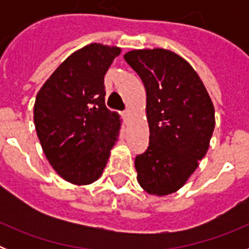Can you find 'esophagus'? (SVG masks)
<instances>
[{"instance_id": "1", "label": "esophagus", "mask_w": 249, "mask_h": 249, "mask_svg": "<svg viewBox=\"0 0 249 249\" xmlns=\"http://www.w3.org/2000/svg\"><path fill=\"white\" fill-rule=\"evenodd\" d=\"M129 116H131V111H124V112H123V117L126 118V120H128Z\"/></svg>"}]
</instances>
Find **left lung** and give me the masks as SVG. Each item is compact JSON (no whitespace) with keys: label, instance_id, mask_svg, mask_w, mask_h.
<instances>
[{"label":"left lung","instance_id":"left-lung-1","mask_svg":"<svg viewBox=\"0 0 249 249\" xmlns=\"http://www.w3.org/2000/svg\"><path fill=\"white\" fill-rule=\"evenodd\" d=\"M123 57L147 96L149 146L135 160L137 181L149 195H171L208 151L215 124L212 100L192 66L173 51L132 50Z\"/></svg>","mask_w":249,"mask_h":249}]
</instances>
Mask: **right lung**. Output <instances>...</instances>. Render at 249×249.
<instances>
[{
    "label": "right lung",
    "instance_id": "right-lung-1",
    "mask_svg": "<svg viewBox=\"0 0 249 249\" xmlns=\"http://www.w3.org/2000/svg\"><path fill=\"white\" fill-rule=\"evenodd\" d=\"M121 48L89 43L67 57L43 83L34 122L46 158L76 186L102 176L117 142L121 116L105 105V74Z\"/></svg>",
    "mask_w": 249,
    "mask_h": 249
}]
</instances>
